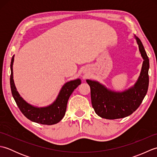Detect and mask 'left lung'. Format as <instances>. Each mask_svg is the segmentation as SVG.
Here are the masks:
<instances>
[{
	"label": "left lung",
	"mask_w": 157,
	"mask_h": 157,
	"mask_svg": "<svg viewBox=\"0 0 157 157\" xmlns=\"http://www.w3.org/2000/svg\"><path fill=\"white\" fill-rule=\"evenodd\" d=\"M144 61L137 82L123 92H114L96 81L87 79L90 87L91 101L95 113L102 118L116 119L132 114L142 103L149 84V59L140 40L134 36Z\"/></svg>",
	"instance_id": "obj_1"
}]
</instances>
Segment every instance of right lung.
I'll return each instance as SVG.
<instances>
[{"label": "right lung", "instance_id": "right-lung-1", "mask_svg": "<svg viewBox=\"0 0 157 157\" xmlns=\"http://www.w3.org/2000/svg\"><path fill=\"white\" fill-rule=\"evenodd\" d=\"M14 61V55L13 56L11 62V76L10 85L13 97L17 105L25 117L32 121L43 125H53L59 123L65 116L67 105L69 96L73 90L81 84L79 79L67 82L63 85L55 101L46 107H36L25 102L17 91L13 81V64Z\"/></svg>", "mask_w": 157, "mask_h": 157}]
</instances>
